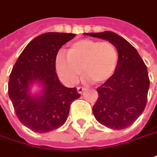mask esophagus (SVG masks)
Instances as JSON below:
<instances>
[{
    "label": "esophagus",
    "instance_id": "34e87169",
    "mask_svg": "<svg viewBox=\"0 0 157 157\" xmlns=\"http://www.w3.org/2000/svg\"><path fill=\"white\" fill-rule=\"evenodd\" d=\"M84 90H85V88H84V87H81V86H80V87H78V88H77V91H78L79 94H82Z\"/></svg>",
    "mask_w": 157,
    "mask_h": 157
}]
</instances>
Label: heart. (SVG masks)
Listing matches in <instances>:
<instances>
[{
  "label": "heart",
  "instance_id": "heart-1",
  "mask_svg": "<svg viewBox=\"0 0 157 157\" xmlns=\"http://www.w3.org/2000/svg\"><path fill=\"white\" fill-rule=\"evenodd\" d=\"M119 54L110 41L82 39L68 47L67 56L59 53L56 70L60 77L68 85L77 82L83 72L95 83H101L116 72Z\"/></svg>",
  "mask_w": 157,
  "mask_h": 157
}]
</instances>
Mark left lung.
<instances>
[{
  "mask_svg": "<svg viewBox=\"0 0 157 157\" xmlns=\"http://www.w3.org/2000/svg\"><path fill=\"white\" fill-rule=\"evenodd\" d=\"M86 35L110 41L119 54L116 72L96 89L98 99L93 106L95 119L112 129L129 127L147 104L149 88L147 67L136 49L116 33L105 31Z\"/></svg>",
  "mask_w": 157,
  "mask_h": 157,
  "instance_id": "8db88e82",
  "label": "left lung"
}]
</instances>
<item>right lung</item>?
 Masks as SVG:
<instances>
[{"label":"right lung","instance_id":"add662e5","mask_svg":"<svg viewBox=\"0 0 157 157\" xmlns=\"http://www.w3.org/2000/svg\"><path fill=\"white\" fill-rule=\"evenodd\" d=\"M75 35L71 33H45L35 37L21 52L8 82V95L16 116L23 125L37 133H47L62 126L70 105L81 96L76 88H67L56 72L57 53ZM44 84L40 97H31L30 85Z\"/></svg>","mask_w":157,"mask_h":157}]
</instances>
